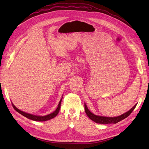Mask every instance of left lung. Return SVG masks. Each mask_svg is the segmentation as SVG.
Segmentation results:
<instances>
[{
	"mask_svg": "<svg viewBox=\"0 0 149 149\" xmlns=\"http://www.w3.org/2000/svg\"><path fill=\"white\" fill-rule=\"evenodd\" d=\"M137 104L134 107H132L131 109L127 112H125L124 114H122L120 116L114 117V118H111V117H105V116H97L94 114L93 113L90 111L86 106V104L84 103V110L86 113L88 118L92 120L93 121L95 122L97 124H116L119 123V121L124 119L125 118H127V117L131 114V112L134 111L135 107H136Z\"/></svg>",
	"mask_w": 149,
	"mask_h": 149,
	"instance_id": "obj_1",
	"label": "left lung"
}]
</instances>
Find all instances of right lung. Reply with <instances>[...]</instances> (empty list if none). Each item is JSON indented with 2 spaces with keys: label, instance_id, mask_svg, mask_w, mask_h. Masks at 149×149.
I'll return each mask as SVG.
<instances>
[{
  "label": "right lung",
  "instance_id": "1",
  "mask_svg": "<svg viewBox=\"0 0 149 149\" xmlns=\"http://www.w3.org/2000/svg\"><path fill=\"white\" fill-rule=\"evenodd\" d=\"M62 98H63V97H61V99L60 100V101L59 102V104H58V106L56 108V109L54 112H53L52 113L48 114V115H46V116H37V115H33L31 114H29V113H27V112H25L24 111H22L19 109L18 108H17L14 105H13V103H12V104L13 107L14 108V109L17 112H19V113H20L22 116H25V118H28V119H31V120H35V121H46V120H48L49 119H52L54 118L55 117H56L57 116V114H58V112H59L60 109V106H61Z\"/></svg>",
  "mask_w": 149,
  "mask_h": 149
}]
</instances>
